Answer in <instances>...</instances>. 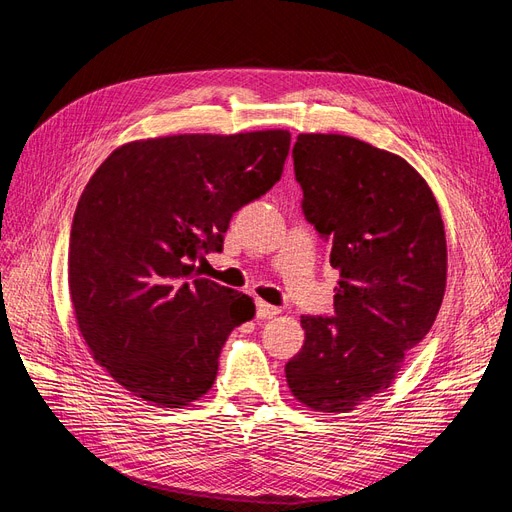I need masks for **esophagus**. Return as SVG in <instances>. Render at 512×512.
Returning <instances> with one entry per match:
<instances>
[{
    "mask_svg": "<svg viewBox=\"0 0 512 512\" xmlns=\"http://www.w3.org/2000/svg\"><path fill=\"white\" fill-rule=\"evenodd\" d=\"M280 314H282L280 307L269 305V303H265V301H256V316H258L260 320L275 318V316H280Z\"/></svg>",
    "mask_w": 512,
    "mask_h": 512,
    "instance_id": "obj_1",
    "label": "esophagus"
}]
</instances>
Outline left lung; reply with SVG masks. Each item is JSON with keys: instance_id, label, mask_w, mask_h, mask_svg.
Segmentation results:
<instances>
[{"instance_id": "1", "label": "left lung", "mask_w": 512, "mask_h": 512, "mask_svg": "<svg viewBox=\"0 0 512 512\" xmlns=\"http://www.w3.org/2000/svg\"><path fill=\"white\" fill-rule=\"evenodd\" d=\"M303 213L331 241L335 316H301L288 389L314 412H350L393 384L446 288V237L427 181L397 153L346 134H299Z\"/></svg>"}]
</instances>
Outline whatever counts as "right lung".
I'll return each instance as SVG.
<instances>
[{
  "instance_id": "add662e5",
  "label": "right lung",
  "mask_w": 512,
  "mask_h": 512,
  "mask_svg": "<svg viewBox=\"0 0 512 512\" xmlns=\"http://www.w3.org/2000/svg\"><path fill=\"white\" fill-rule=\"evenodd\" d=\"M288 130L173 134L117 147L72 220L68 286L96 363L160 408L203 397L230 331L254 318L247 294L194 277L220 252L232 213L284 173Z\"/></svg>"
}]
</instances>
